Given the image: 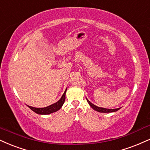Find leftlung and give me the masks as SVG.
<instances>
[{"label":"left lung","instance_id":"1","mask_svg":"<svg viewBox=\"0 0 150 150\" xmlns=\"http://www.w3.org/2000/svg\"><path fill=\"white\" fill-rule=\"evenodd\" d=\"M86 99H87V101H88V103L90 104V106H91L92 108L94 109V110H97V111H98V112H112L117 111V110H118L119 109H120V108H115V109H108V108H100V107H98L97 106H95V105H94L93 103H92L89 100H88V99H87V98H86Z\"/></svg>","mask_w":150,"mask_h":150}]
</instances>
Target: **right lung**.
<instances>
[{"instance_id": "add662e5", "label": "right lung", "mask_w": 150, "mask_h": 150, "mask_svg": "<svg viewBox=\"0 0 150 150\" xmlns=\"http://www.w3.org/2000/svg\"><path fill=\"white\" fill-rule=\"evenodd\" d=\"M66 91H64V94L62 95V97L60 98V99L59 100L58 102L53 103V104L51 105V106H49L47 107H45V108H35V107H32V106H28L33 111H34L36 113L40 114V115H48L50 113H52V112H56L58 111V110H60L61 107L62 106L63 103L64 102V100H65V94H66Z\"/></svg>"}]
</instances>
